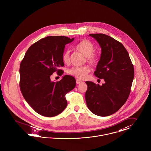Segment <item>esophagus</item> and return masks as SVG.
Here are the masks:
<instances>
[{
	"mask_svg": "<svg viewBox=\"0 0 151 151\" xmlns=\"http://www.w3.org/2000/svg\"><path fill=\"white\" fill-rule=\"evenodd\" d=\"M83 82V81H81V80H80V79H76V83L78 84H81V83H82Z\"/></svg>",
	"mask_w": 151,
	"mask_h": 151,
	"instance_id": "obj_1",
	"label": "esophagus"
}]
</instances>
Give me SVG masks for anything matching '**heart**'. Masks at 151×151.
Masks as SVG:
<instances>
[{"label": "heart", "mask_w": 151, "mask_h": 151, "mask_svg": "<svg viewBox=\"0 0 151 151\" xmlns=\"http://www.w3.org/2000/svg\"><path fill=\"white\" fill-rule=\"evenodd\" d=\"M76 50L81 52L84 55L88 63L91 65H95L97 64L99 57L97 54L94 52V45L88 40L84 39L80 41L75 47ZM63 62L68 64L70 63V57H69V51L68 50L64 51L63 54ZM91 71L90 68L88 66L83 67H75L72 68L69 70V73L72 76H74L79 79H85L88 74Z\"/></svg>", "instance_id": "heart-1"}]
</instances>
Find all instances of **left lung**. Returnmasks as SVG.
Returning <instances> with one entry per match:
<instances>
[{"label":"left lung","mask_w":151,"mask_h":151,"mask_svg":"<svg viewBox=\"0 0 151 151\" xmlns=\"http://www.w3.org/2000/svg\"><path fill=\"white\" fill-rule=\"evenodd\" d=\"M101 48L100 59L94 75L105 83L86 81L87 106L94 114L107 116L115 114L127 100L134 79L133 65L124 46L113 37L91 34Z\"/></svg>","instance_id":"8db88e82"}]
</instances>
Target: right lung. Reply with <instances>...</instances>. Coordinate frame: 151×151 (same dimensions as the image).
<instances>
[{"label":"right lung","mask_w":151,"mask_h":151,"mask_svg":"<svg viewBox=\"0 0 151 151\" xmlns=\"http://www.w3.org/2000/svg\"><path fill=\"white\" fill-rule=\"evenodd\" d=\"M64 36H50L41 39L26 52L19 67V87L28 104L40 115L52 117L61 113L67 105L65 95L76 86L75 79L65 75L53 82L51 75L57 72L61 76L64 66L63 54L67 44L72 42Z\"/></svg>","instance_id":"right-lung-1"}]
</instances>
